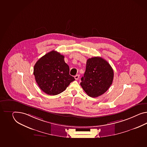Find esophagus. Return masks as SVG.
I'll list each match as a JSON object with an SVG mask.
<instances>
[{
  "label": "esophagus",
  "mask_w": 147,
  "mask_h": 147,
  "mask_svg": "<svg viewBox=\"0 0 147 147\" xmlns=\"http://www.w3.org/2000/svg\"><path fill=\"white\" fill-rule=\"evenodd\" d=\"M79 77H80V75L79 74H77V75H75V76H74V78H75L76 80H78L79 79Z\"/></svg>",
  "instance_id": "esophagus-1"
}]
</instances>
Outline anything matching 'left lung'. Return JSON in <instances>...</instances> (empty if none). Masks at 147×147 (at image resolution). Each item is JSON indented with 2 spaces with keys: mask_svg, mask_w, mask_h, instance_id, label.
I'll return each mask as SVG.
<instances>
[{
  "mask_svg": "<svg viewBox=\"0 0 147 147\" xmlns=\"http://www.w3.org/2000/svg\"><path fill=\"white\" fill-rule=\"evenodd\" d=\"M114 79V71L107 61L100 57L89 58L81 86L90 97H99L107 91Z\"/></svg>",
  "mask_w": 147,
  "mask_h": 147,
  "instance_id": "left-lung-1",
  "label": "left lung"
}]
</instances>
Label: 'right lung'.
<instances>
[{
	"label": "right lung",
	"mask_w": 147,
	"mask_h": 147,
	"mask_svg": "<svg viewBox=\"0 0 147 147\" xmlns=\"http://www.w3.org/2000/svg\"><path fill=\"white\" fill-rule=\"evenodd\" d=\"M33 74L40 88L49 95L63 92L70 83L75 80L69 75V68L64 61V56L53 50L36 61Z\"/></svg>",
	"instance_id": "obj_1"
}]
</instances>
